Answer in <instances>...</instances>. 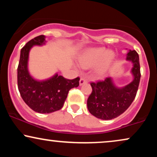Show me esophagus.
Segmentation results:
<instances>
[{"label": "esophagus", "mask_w": 157, "mask_h": 157, "mask_svg": "<svg viewBox=\"0 0 157 157\" xmlns=\"http://www.w3.org/2000/svg\"><path fill=\"white\" fill-rule=\"evenodd\" d=\"M87 82V80L84 77H82V78H80V85H82L83 84H85V83Z\"/></svg>", "instance_id": "esophagus-1"}]
</instances>
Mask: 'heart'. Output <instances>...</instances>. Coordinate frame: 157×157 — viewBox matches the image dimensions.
<instances>
[{"label":"heart","mask_w":157,"mask_h":157,"mask_svg":"<svg viewBox=\"0 0 157 157\" xmlns=\"http://www.w3.org/2000/svg\"><path fill=\"white\" fill-rule=\"evenodd\" d=\"M114 57V53L108 51L106 48H96L82 53L80 57V64L83 68H90L97 64L96 72L101 75L109 68Z\"/></svg>","instance_id":"b5f03b06"}]
</instances>
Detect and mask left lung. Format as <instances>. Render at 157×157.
Listing matches in <instances>:
<instances>
[{
    "mask_svg": "<svg viewBox=\"0 0 157 157\" xmlns=\"http://www.w3.org/2000/svg\"><path fill=\"white\" fill-rule=\"evenodd\" d=\"M126 60L132 64V82L125 86H116L112 77L104 81L91 82L92 93L88 97L87 106L91 114L104 120H112L128 109L136 98L140 79L139 56L136 51L129 50Z\"/></svg>",
    "mask_w": 157,
    "mask_h": 157,
    "instance_id": "8db88e82",
    "label": "left lung"
}]
</instances>
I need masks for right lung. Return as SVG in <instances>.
I'll use <instances>...</instances> for the list:
<instances>
[{"instance_id": "1", "label": "right lung", "mask_w": 157, "mask_h": 157, "mask_svg": "<svg viewBox=\"0 0 157 157\" xmlns=\"http://www.w3.org/2000/svg\"><path fill=\"white\" fill-rule=\"evenodd\" d=\"M45 37L32 39L21 49L17 69L18 88L23 101L29 108L40 114H49L61 109L70 89L79 86L80 78L68 80L58 73L46 80H38L29 74V54L35 45L45 44Z\"/></svg>"}]
</instances>
